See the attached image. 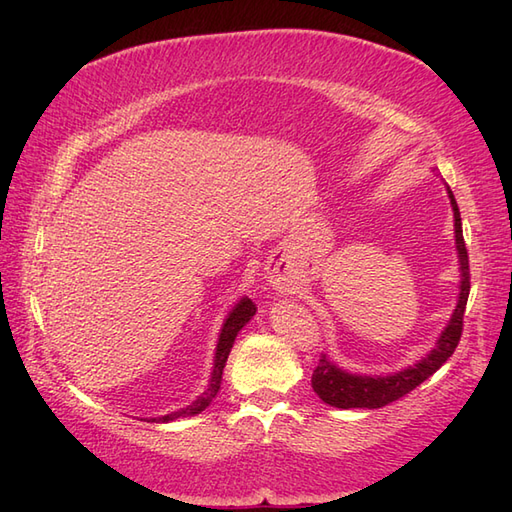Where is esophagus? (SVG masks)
Returning a JSON list of instances; mask_svg holds the SVG:
<instances>
[{
    "instance_id": "1",
    "label": "esophagus",
    "mask_w": 512,
    "mask_h": 512,
    "mask_svg": "<svg viewBox=\"0 0 512 512\" xmlns=\"http://www.w3.org/2000/svg\"><path fill=\"white\" fill-rule=\"evenodd\" d=\"M266 277L275 288H288L290 279H292V268L284 257H273L268 262Z\"/></svg>"
}]
</instances>
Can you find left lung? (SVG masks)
Masks as SVG:
<instances>
[{
  "label": "left lung",
  "mask_w": 512,
  "mask_h": 512,
  "mask_svg": "<svg viewBox=\"0 0 512 512\" xmlns=\"http://www.w3.org/2000/svg\"><path fill=\"white\" fill-rule=\"evenodd\" d=\"M449 198L453 204V217H455V244H458V255H460V266H462V286H460L458 308H455L447 330H444L438 339V345L433 347L427 358H422V361L413 367L402 369V372L394 376H380V378L347 374L343 369L332 365L323 354L319 358L317 369L312 372V389L317 391V396L323 402H328V405L339 407V409L385 407L389 402L407 396L409 391H413L429 376L436 374L438 369L449 361V356L455 352L464 328V310H466V301H469V290H471V270H469V253H466V244L462 235V217L451 189H449Z\"/></svg>",
  "instance_id": "8db88e82"
}]
</instances>
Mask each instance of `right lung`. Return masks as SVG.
I'll list each match as a JSON object with an SVG mask.
<instances>
[{
	"instance_id": "1",
	"label": "right lung",
	"mask_w": 512,
	"mask_h": 512,
	"mask_svg": "<svg viewBox=\"0 0 512 512\" xmlns=\"http://www.w3.org/2000/svg\"><path fill=\"white\" fill-rule=\"evenodd\" d=\"M257 312L255 303L250 299H242L235 306V310L228 314V319L224 323L222 328V334H220V343H217V352H215V367H213V376H211V383L209 387H206L204 394L191 402L189 407H184L180 411H173L169 413V416H162L158 418V422H169V420H176V418H187V416H195V413L204 411L206 407L211 405V400L215 398L217 391H220V383H222V372H224V365H226V358H228V352H231V347L235 343V336L237 332L244 328V325L253 319V314ZM156 422V418H154Z\"/></svg>"
}]
</instances>
